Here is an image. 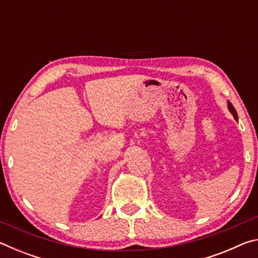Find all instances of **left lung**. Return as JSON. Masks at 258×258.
Returning a JSON list of instances; mask_svg holds the SVG:
<instances>
[{
  "instance_id": "8db88e82",
  "label": "left lung",
  "mask_w": 258,
  "mask_h": 258,
  "mask_svg": "<svg viewBox=\"0 0 258 258\" xmlns=\"http://www.w3.org/2000/svg\"><path fill=\"white\" fill-rule=\"evenodd\" d=\"M228 106H229V109H230L231 113H232L233 117H234V119H238V113H237V111H235V109H234V107L232 106V103L228 102Z\"/></svg>"
}]
</instances>
